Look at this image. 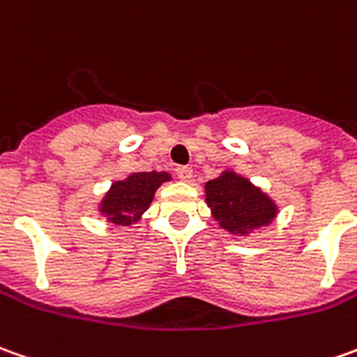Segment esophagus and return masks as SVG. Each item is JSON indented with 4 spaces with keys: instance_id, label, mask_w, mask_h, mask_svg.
Wrapping results in <instances>:
<instances>
[{
    "instance_id": "obj_1",
    "label": "esophagus",
    "mask_w": 357,
    "mask_h": 357,
    "mask_svg": "<svg viewBox=\"0 0 357 357\" xmlns=\"http://www.w3.org/2000/svg\"><path fill=\"white\" fill-rule=\"evenodd\" d=\"M174 173H176V176H178L181 181H190V178H192V169H190V167H184V165L176 167Z\"/></svg>"
}]
</instances>
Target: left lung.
Instances as JSON below:
<instances>
[{
    "label": "left lung",
    "mask_w": 357,
    "mask_h": 357,
    "mask_svg": "<svg viewBox=\"0 0 357 357\" xmlns=\"http://www.w3.org/2000/svg\"><path fill=\"white\" fill-rule=\"evenodd\" d=\"M206 202L220 226L231 234L267 226L277 214L273 202L259 188L234 173L206 183Z\"/></svg>",
    "instance_id": "1"
}]
</instances>
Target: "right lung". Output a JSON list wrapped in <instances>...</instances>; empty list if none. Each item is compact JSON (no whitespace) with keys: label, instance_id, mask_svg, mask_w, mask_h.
Masks as SVG:
<instances>
[{"label":"right lung","instance_id":"right-lung-1","mask_svg":"<svg viewBox=\"0 0 357 357\" xmlns=\"http://www.w3.org/2000/svg\"><path fill=\"white\" fill-rule=\"evenodd\" d=\"M171 176L167 173H135L126 181H119L112 186L104 202L102 214H106L107 222L117 226H129L149 208L155 190Z\"/></svg>","mask_w":357,"mask_h":357}]
</instances>
